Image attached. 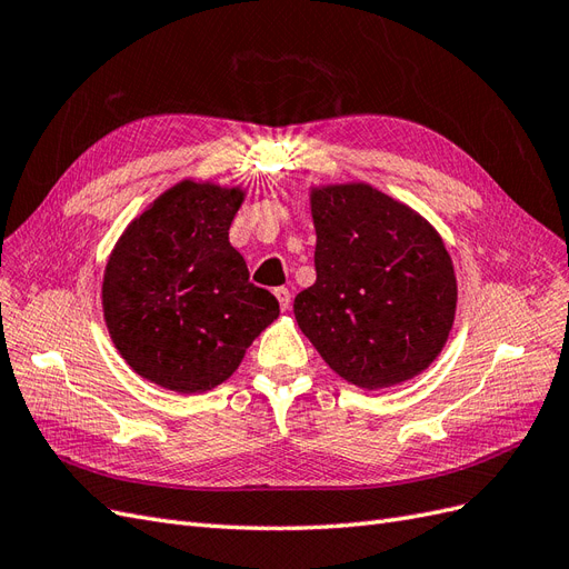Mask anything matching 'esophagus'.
<instances>
[{
  "instance_id": "34e87169",
  "label": "esophagus",
  "mask_w": 569,
  "mask_h": 569,
  "mask_svg": "<svg viewBox=\"0 0 569 569\" xmlns=\"http://www.w3.org/2000/svg\"><path fill=\"white\" fill-rule=\"evenodd\" d=\"M274 297H278L282 311H289V306H291V291H289L287 287H278V289H274Z\"/></svg>"
}]
</instances>
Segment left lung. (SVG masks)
Instances as JSON below:
<instances>
[{
	"label": "left lung",
	"instance_id": "1",
	"mask_svg": "<svg viewBox=\"0 0 569 569\" xmlns=\"http://www.w3.org/2000/svg\"><path fill=\"white\" fill-rule=\"evenodd\" d=\"M316 284L295 316L322 360L360 389L427 370L453 327L458 284L443 239L366 182L311 189Z\"/></svg>",
	"mask_w": 569,
	"mask_h": 569
}]
</instances>
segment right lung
Wrapping results in <instances>:
<instances>
[{
    "label": "right lung",
    "instance_id": "1",
    "mask_svg": "<svg viewBox=\"0 0 569 569\" xmlns=\"http://www.w3.org/2000/svg\"><path fill=\"white\" fill-rule=\"evenodd\" d=\"M242 201V187L182 180L116 242L101 306L113 347L144 380L180 393L209 391L280 316L278 299L249 282L230 244Z\"/></svg>",
    "mask_w": 569,
    "mask_h": 569
}]
</instances>
